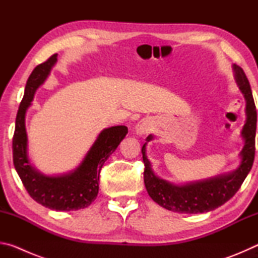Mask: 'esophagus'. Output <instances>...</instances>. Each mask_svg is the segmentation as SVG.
<instances>
[{
	"mask_svg": "<svg viewBox=\"0 0 258 258\" xmlns=\"http://www.w3.org/2000/svg\"><path fill=\"white\" fill-rule=\"evenodd\" d=\"M151 128H152V126L150 124V121L147 119H142L139 121L137 126H135V133H137L139 137H142V135L149 133Z\"/></svg>",
	"mask_w": 258,
	"mask_h": 258,
	"instance_id": "1",
	"label": "esophagus"
}]
</instances>
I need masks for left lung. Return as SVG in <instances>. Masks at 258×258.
I'll return each instance as SVG.
<instances>
[{
	"mask_svg": "<svg viewBox=\"0 0 258 258\" xmlns=\"http://www.w3.org/2000/svg\"><path fill=\"white\" fill-rule=\"evenodd\" d=\"M235 84L242 93L246 101V120L241 130L243 147L240 151V163L234 171L221 175L189 183L171 182L159 177L155 173L147 156V145L155 137H147L142 147L143 163H145V185L150 198L159 206L168 211L181 214H200L214 211L233 197L241 186L244 178L250 172L255 158V135L257 112L252 99L251 89L246 75L237 64H232Z\"/></svg>",
	"mask_w": 258,
	"mask_h": 258,
	"instance_id": "left-lung-1",
	"label": "left lung"
}]
</instances>
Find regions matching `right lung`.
<instances>
[{
    "label": "right lung",
    "instance_id": "right-lung-1",
    "mask_svg": "<svg viewBox=\"0 0 258 258\" xmlns=\"http://www.w3.org/2000/svg\"><path fill=\"white\" fill-rule=\"evenodd\" d=\"M58 54L34 69L25 86V94L16 118L12 152L14 165L30 197L42 206L56 212L78 211L86 208L97 198L99 177L103 164L123 141L128 130L124 125L104 128L95 139L84 158L73 171L58 175H47L33 165L28 152L26 113L32 106L38 87L44 84Z\"/></svg>",
    "mask_w": 258,
    "mask_h": 258
}]
</instances>
